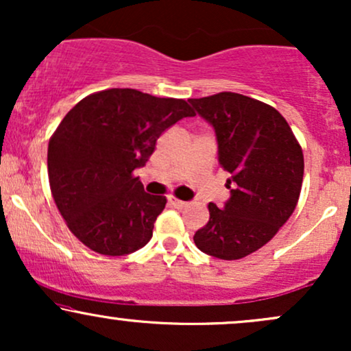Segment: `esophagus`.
Here are the masks:
<instances>
[{
    "label": "esophagus",
    "instance_id": "34e87169",
    "mask_svg": "<svg viewBox=\"0 0 351 351\" xmlns=\"http://www.w3.org/2000/svg\"><path fill=\"white\" fill-rule=\"evenodd\" d=\"M168 203H170L173 208H178V209H183L188 206L186 201H181L178 198H175V196H168Z\"/></svg>",
    "mask_w": 351,
    "mask_h": 351
}]
</instances>
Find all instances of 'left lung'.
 Instances as JSON below:
<instances>
[{
  "label": "left lung",
  "instance_id": "1",
  "mask_svg": "<svg viewBox=\"0 0 351 351\" xmlns=\"http://www.w3.org/2000/svg\"><path fill=\"white\" fill-rule=\"evenodd\" d=\"M215 128L217 160L229 173L231 198L209 203V221L196 231V247L223 261L243 259L267 244L299 201L304 153L287 120L261 100L219 92L189 99Z\"/></svg>",
  "mask_w": 351,
  "mask_h": 351
}]
</instances>
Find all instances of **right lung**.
<instances>
[{"label": "right lung", "instance_id": "right-lung-1", "mask_svg": "<svg viewBox=\"0 0 351 351\" xmlns=\"http://www.w3.org/2000/svg\"><path fill=\"white\" fill-rule=\"evenodd\" d=\"M195 110L183 99L107 88L72 107L47 148L52 198L67 228L104 256L138 251L153 236L165 196L148 195L134 170L158 136Z\"/></svg>", "mask_w": 351, "mask_h": 351}]
</instances>
